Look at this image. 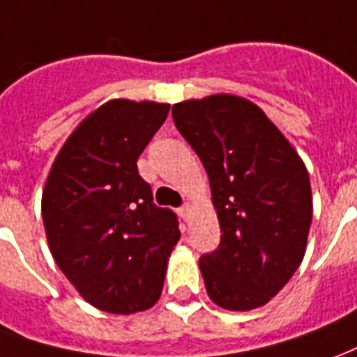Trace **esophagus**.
Masks as SVG:
<instances>
[{"label":"esophagus","instance_id":"esophagus-1","mask_svg":"<svg viewBox=\"0 0 357 357\" xmlns=\"http://www.w3.org/2000/svg\"><path fill=\"white\" fill-rule=\"evenodd\" d=\"M179 216H181L183 220H189V216H191V204H183V206L179 208Z\"/></svg>","mask_w":357,"mask_h":357}]
</instances>
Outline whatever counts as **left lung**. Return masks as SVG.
<instances>
[{
    "label": "left lung",
    "instance_id": "obj_1",
    "mask_svg": "<svg viewBox=\"0 0 357 357\" xmlns=\"http://www.w3.org/2000/svg\"><path fill=\"white\" fill-rule=\"evenodd\" d=\"M172 118L208 174L220 222V245L199 261L206 291L230 311L261 307L305 255L307 168L265 112L241 96L179 102Z\"/></svg>",
    "mask_w": 357,
    "mask_h": 357
}]
</instances>
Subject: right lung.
<instances>
[{
	"label": "right lung",
	"instance_id": "add662e5",
	"mask_svg": "<svg viewBox=\"0 0 357 357\" xmlns=\"http://www.w3.org/2000/svg\"><path fill=\"white\" fill-rule=\"evenodd\" d=\"M170 104L109 100L79 123L52 164L42 220L57 266L94 307L131 315L164 286L178 216L153 203L137 160Z\"/></svg>",
	"mask_w": 357,
	"mask_h": 357
}]
</instances>
